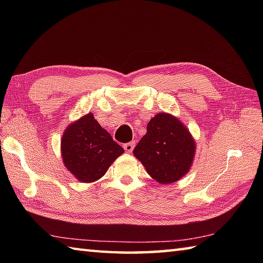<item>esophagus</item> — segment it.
Listing matches in <instances>:
<instances>
[{
	"label": "esophagus",
	"mask_w": 263,
	"mask_h": 263,
	"mask_svg": "<svg viewBox=\"0 0 263 263\" xmlns=\"http://www.w3.org/2000/svg\"><path fill=\"white\" fill-rule=\"evenodd\" d=\"M123 148H124V150L126 153L131 154L133 152V148H135V143L133 142H127L125 144H123Z\"/></svg>",
	"instance_id": "obj_1"
}]
</instances>
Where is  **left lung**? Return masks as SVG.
Returning <instances> with one entry per match:
<instances>
[{
  "label": "left lung",
  "mask_w": 263,
  "mask_h": 263,
  "mask_svg": "<svg viewBox=\"0 0 263 263\" xmlns=\"http://www.w3.org/2000/svg\"><path fill=\"white\" fill-rule=\"evenodd\" d=\"M195 140L184 123L170 113L156 114L133 155L160 184H172L186 175L195 156Z\"/></svg>",
  "instance_id": "8db88e82"
}]
</instances>
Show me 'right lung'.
Here are the masks:
<instances>
[{
    "instance_id": "add662e5",
    "label": "right lung",
    "mask_w": 263,
    "mask_h": 263,
    "mask_svg": "<svg viewBox=\"0 0 263 263\" xmlns=\"http://www.w3.org/2000/svg\"><path fill=\"white\" fill-rule=\"evenodd\" d=\"M124 153L92 113L66 126L61 139V155L68 171L81 183L102 178L114 160Z\"/></svg>"
}]
</instances>
